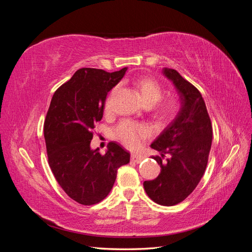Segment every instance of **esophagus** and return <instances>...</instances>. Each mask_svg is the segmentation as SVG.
I'll return each mask as SVG.
<instances>
[{"instance_id":"1","label":"esophagus","mask_w":252,"mask_h":252,"mask_svg":"<svg viewBox=\"0 0 252 252\" xmlns=\"http://www.w3.org/2000/svg\"><path fill=\"white\" fill-rule=\"evenodd\" d=\"M131 161L134 162V163H136V164H139V163H141V162L143 161V158H142L141 156H138V155L133 154V155L131 156Z\"/></svg>"}]
</instances>
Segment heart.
I'll return each mask as SVG.
<instances>
[{
  "instance_id": "heart-1",
  "label": "heart",
  "mask_w": 252,
  "mask_h": 252,
  "mask_svg": "<svg viewBox=\"0 0 252 252\" xmlns=\"http://www.w3.org/2000/svg\"><path fill=\"white\" fill-rule=\"evenodd\" d=\"M144 102L147 105H154L163 96V88L159 83L151 78H143L136 83ZM118 87H114L105 103V110L110 111L112 96L116 94ZM179 110V103L175 98H165L155 106L154 114L155 117L161 121H166L173 118ZM113 134L118 140L123 143L128 148H138L141 145V141L149 134L148 128L143 125L135 123L133 121L125 120L122 121L114 127Z\"/></svg>"
}]
</instances>
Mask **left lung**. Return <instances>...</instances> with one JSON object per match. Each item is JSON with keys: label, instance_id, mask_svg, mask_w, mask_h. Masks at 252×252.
Listing matches in <instances>:
<instances>
[{"label": "left lung", "instance_id": "8db88e82", "mask_svg": "<svg viewBox=\"0 0 252 252\" xmlns=\"http://www.w3.org/2000/svg\"><path fill=\"white\" fill-rule=\"evenodd\" d=\"M180 94L182 107L171 123L151 144L159 152L154 157L161 173L144 182V189L158 205L173 206L184 201L199 184L208 163L212 126L202 94L174 69L164 68Z\"/></svg>", "mask_w": 252, "mask_h": 252}]
</instances>
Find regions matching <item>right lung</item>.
Returning a JSON list of instances; mask_svg holds the SVG:
<instances>
[{"instance_id":"right-lung-1","label":"right lung","mask_w":252,"mask_h":252,"mask_svg":"<svg viewBox=\"0 0 252 252\" xmlns=\"http://www.w3.org/2000/svg\"><path fill=\"white\" fill-rule=\"evenodd\" d=\"M126 70L127 67L114 72L81 68L51 98L44 122L48 164L59 185L79 204L103 201L112 189L118 169L130 161V154L116 142L109 143L104 156L98 148H90L106 96Z\"/></svg>"}]
</instances>
